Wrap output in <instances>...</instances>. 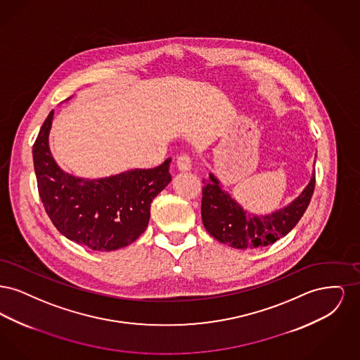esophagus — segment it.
Segmentation results:
<instances>
[{"label":"esophagus","instance_id":"obj_1","mask_svg":"<svg viewBox=\"0 0 360 360\" xmlns=\"http://www.w3.org/2000/svg\"><path fill=\"white\" fill-rule=\"evenodd\" d=\"M176 166L181 172H188L193 166V159L188 154H181L176 158Z\"/></svg>","mask_w":360,"mask_h":360}]
</instances>
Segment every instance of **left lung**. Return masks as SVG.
I'll return each mask as SVG.
<instances>
[{"mask_svg": "<svg viewBox=\"0 0 360 360\" xmlns=\"http://www.w3.org/2000/svg\"><path fill=\"white\" fill-rule=\"evenodd\" d=\"M202 184L201 216L206 231L220 243L244 250L270 245L290 232L308 207L316 174L313 172L307 188L289 205L264 216L244 210L212 172Z\"/></svg>", "mask_w": 360, "mask_h": 360, "instance_id": "obj_1", "label": "left lung"}]
</instances>
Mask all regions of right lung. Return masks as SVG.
Instances as JSON below:
<instances>
[{"mask_svg":"<svg viewBox=\"0 0 360 360\" xmlns=\"http://www.w3.org/2000/svg\"><path fill=\"white\" fill-rule=\"evenodd\" d=\"M52 119L53 110L32 148L39 195L52 224L68 239L94 251H115L134 243L148 225L153 200L172 182V158L148 170L98 179L74 176L52 158Z\"/></svg>","mask_w":360,"mask_h":360,"instance_id":"1","label":"right lung"}]
</instances>
